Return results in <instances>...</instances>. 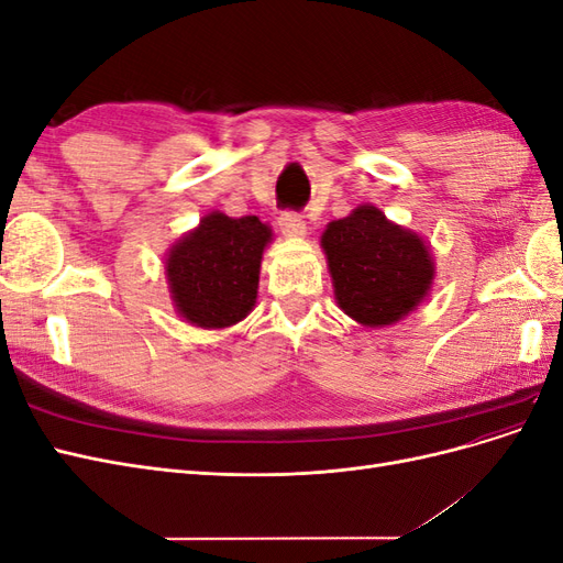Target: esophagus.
<instances>
[{
  "label": "esophagus",
  "instance_id": "obj_1",
  "mask_svg": "<svg viewBox=\"0 0 563 563\" xmlns=\"http://www.w3.org/2000/svg\"><path fill=\"white\" fill-rule=\"evenodd\" d=\"M279 228L288 236H300V234H305V218L296 211H284L279 216Z\"/></svg>",
  "mask_w": 563,
  "mask_h": 563
}]
</instances>
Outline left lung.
<instances>
[{
    "mask_svg": "<svg viewBox=\"0 0 563 563\" xmlns=\"http://www.w3.org/2000/svg\"><path fill=\"white\" fill-rule=\"evenodd\" d=\"M340 310L366 327H387L430 291L434 267L418 234L360 207L321 234Z\"/></svg>",
    "mask_w": 563,
    "mask_h": 563,
    "instance_id": "left-lung-1",
    "label": "left lung"
}]
</instances>
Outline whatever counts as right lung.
Masks as SVG:
<instances>
[{"label": "right lung", "mask_w": 563, "mask_h": 563, "mask_svg": "<svg viewBox=\"0 0 563 563\" xmlns=\"http://www.w3.org/2000/svg\"><path fill=\"white\" fill-rule=\"evenodd\" d=\"M272 232L258 216L209 213L166 258L178 312L201 329H225L255 305L263 249Z\"/></svg>", "instance_id": "obj_1"}]
</instances>
